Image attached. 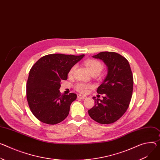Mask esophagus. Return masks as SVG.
Instances as JSON below:
<instances>
[{
    "instance_id": "34e87169",
    "label": "esophagus",
    "mask_w": 160,
    "mask_h": 160,
    "mask_svg": "<svg viewBox=\"0 0 160 160\" xmlns=\"http://www.w3.org/2000/svg\"><path fill=\"white\" fill-rule=\"evenodd\" d=\"M77 98L78 99H85L87 98V96H83V95H81V94H78L77 95Z\"/></svg>"
}]
</instances>
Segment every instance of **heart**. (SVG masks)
I'll use <instances>...</instances> for the list:
<instances>
[{
	"label": "heart",
	"instance_id": "obj_1",
	"mask_svg": "<svg viewBox=\"0 0 160 160\" xmlns=\"http://www.w3.org/2000/svg\"><path fill=\"white\" fill-rule=\"evenodd\" d=\"M85 65L87 68H88V69H89V71L92 75H99L103 69V64L97 60H94V59L87 60L85 61ZM75 68H76L75 66H73L70 69L68 73L69 75H71L72 73H73ZM90 88H91L90 85L85 83H78L75 85V89L78 92L81 93L87 92Z\"/></svg>",
	"mask_w": 160,
	"mask_h": 160
}]
</instances>
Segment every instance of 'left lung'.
<instances>
[{"mask_svg": "<svg viewBox=\"0 0 160 160\" xmlns=\"http://www.w3.org/2000/svg\"><path fill=\"white\" fill-rule=\"evenodd\" d=\"M102 60L108 68V73L97 89L103 99L93 97L95 105L88 113L98 123L112 124L119 119L127 110L133 88V77L129 64L125 57L112 52H102L92 56Z\"/></svg>", "mask_w": 160, "mask_h": 160, "instance_id": "left-lung-1", "label": "left lung"}]
</instances>
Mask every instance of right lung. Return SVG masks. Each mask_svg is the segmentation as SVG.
<instances>
[{"label": "right lung", "mask_w": 160, "mask_h": 160, "mask_svg": "<svg viewBox=\"0 0 160 160\" xmlns=\"http://www.w3.org/2000/svg\"><path fill=\"white\" fill-rule=\"evenodd\" d=\"M84 55L60 53L43 56L32 66L28 75L26 93L28 106L41 122L55 124L64 121L77 94H61V82L67 80L70 69Z\"/></svg>", "instance_id": "obj_1"}]
</instances>
